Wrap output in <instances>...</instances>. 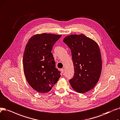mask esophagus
<instances>
[{
  "mask_svg": "<svg viewBox=\"0 0 120 120\" xmlns=\"http://www.w3.org/2000/svg\"><path fill=\"white\" fill-rule=\"evenodd\" d=\"M60 71H61V72L62 73H63L64 71V69H61L60 70Z\"/></svg>",
  "mask_w": 120,
  "mask_h": 120,
  "instance_id": "esophagus-1",
  "label": "esophagus"
}]
</instances>
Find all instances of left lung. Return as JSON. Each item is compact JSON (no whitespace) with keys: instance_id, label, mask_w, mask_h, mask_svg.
Instances as JSON below:
<instances>
[{"instance_id":"1","label":"left lung","mask_w":120,"mask_h":120,"mask_svg":"<svg viewBox=\"0 0 120 120\" xmlns=\"http://www.w3.org/2000/svg\"><path fill=\"white\" fill-rule=\"evenodd\" d=\"M64 42L71 50L75 73L70 83L76 92L84 93L92 89L98 82L102 69L99 46L83 34L71 35Z\"/></svg>"}]
</instances>
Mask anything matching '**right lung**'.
<instances>
[{
	"mask_svg": "<svg viewBox=\"0 0 120 120\" xmlns=\"http://www.w3.org/2000/svg\"><path fill=\"white\" fill-rule=\"evenodd\" d=\"M61 37L53 34H36L26 45L23 58L24 75L29 84L38 92L50 91L61 76L51 52Z\"/></svg>",
	"mask_w": 120,
	"mask_h": 120,
	"instance_id": "add662e5",
	"label": "right lung"
}]
</instances>
